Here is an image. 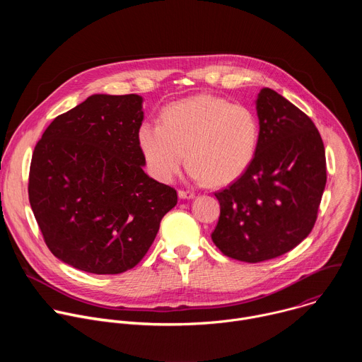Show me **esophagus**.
<instances>
[{
	"label": "esophagus",
	"mask_w": 362,
	"mask_h": 362,
	"mask_svg": "<svg viewBox=\"0 0 362 362\" xmlns=\"http://www.w3.org/2000/svg\"><path fill=\"white\" fill-rule=\"evenodd\" d=\"M177 194H179V197H182V199H192V197H194V193H193L192 190H183V189H179Z\"/></svg>",
	"instance_id": "1"
}]
</instances>
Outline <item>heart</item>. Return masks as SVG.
I'll return each mask as SVG.
<instances>
[{"instance_id":"b5f03b06","label":"heart","mask_w":362,"mask_h":362,"mask_svg":"<svg viewBox=\"0 0 362 362\" xmlns=\"http://www.w3.org/2000/svg\"><path fill=\"white\" fill-rule=\"evenodd\" d=\"M160 123L143 122L137 143L150 173L162 182L177 176L186 151L194 177L229 183L249 168L261 137L259 119L250 107L212 94L170 103Z\"/></svg>"}]
</instances>
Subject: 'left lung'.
I'll use <instances>...</instances> for the list:
<instances>
[{
    "label": "left lung",
    "instance_id": "8db88e82",
    "mask_svg": "<svg viewBox=\"0 0 362 362\" xmlns=\"http://www.w3.org/2000/svg\"><path fill=\"white\" fill-rule=\"evenodd\" d=\"M259 144L249 168L215 193L212 240L242 262L274 259L311 233L327 183L325 148L314 122L272 88L256 100Z\"/></svg>",
    "mask_w": 362,
    "mask_h": 362
}]
</instances>
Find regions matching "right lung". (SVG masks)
<instances>
[{
  "label": "right lung",
  "mask_w": 362,
  "mask_h": 362,
  "mask_svg": "<svg viewBox=\"0 0 362 362\" xmlns=\"http://www.w3.org/2000/svg\"><path fill=\"white\" fill-rule=\"evenodd\" d=\"M137 94L90 95L57 116L34 147L28 199L49 252L97 275L134 268L177 203L148 177L137 143Z\"/></svg>",
  "instance_id": "1"
}]
</instances>
